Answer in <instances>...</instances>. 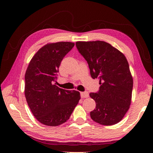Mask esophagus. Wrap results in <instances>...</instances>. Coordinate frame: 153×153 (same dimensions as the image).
Returning <instances> with one entry per match:
<instances>
[{
    "mask_svg": "<svg viewBox=\"0 0 153 153\" xmlns=\"http://www.w3.org/2000/svg\"><path fill=\"white\" fill-rule=\"evenodd\" d=\"M88 96H89V94L88 92H81V97L82 98L88 97Z\"/></svg>",
    "mask_w": 153,
    "mask_h": 153,
    "instance_id": "esophagus-1",
    "label": "esophagus"
}]
</instances>
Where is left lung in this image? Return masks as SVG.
Masks as SVG:
<instances>
[{"mask_svg": "<svg viewBox=\"0 0 153 153\" xmlns=\"http://www.w3.org/2000/svg\"><path fill=\"white\" fill-rule=\"evenodd\" d=\"M76 46L88 64L92 78L100 79L99 91L90 93L96 102L91 118L103 125L117 124L131 100L133 79L127 58L104 41L76 42Z\"/></svg>", "mask_w": 153, "mask_h": 153, "instance_id": "left-lung-1", "label": "left lung"}]
</instances>
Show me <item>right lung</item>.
I'll return each instance as SVG.
<instances>
[{
    "label": "right lung",
    "instance_id": "right-lung-1",
    "mask_svg": "<svg viewBox=\"0 0 153 153\" xmlns=\"http://www.w3.org/2000/svg\"><path fill=\"white\" fill-rule=\"evenodd\" d=\"M74 43H49L39 49L29 62L25 74V97L37 120L55 127L70 118L81 99L80 93L54 84L58 68Z\"/></svg>",
    "mask_w": 153,
    "mask_h": 153
}]
</instances>
